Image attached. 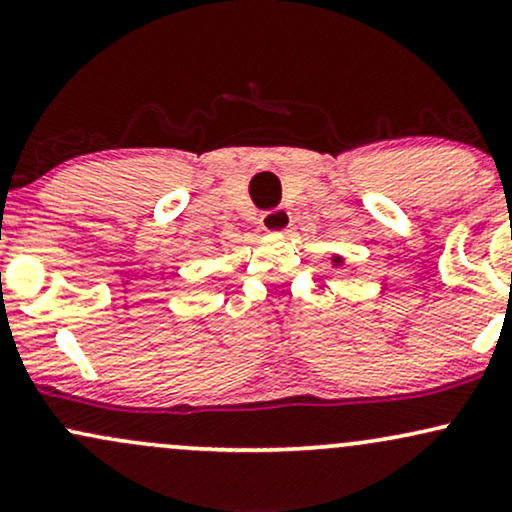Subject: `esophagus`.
<instances>
[{"label":"esophagus","mask_w":512,"mask_h":512,"mask_svg":"<svg viewBox=\"0 0 512 512\" xmlns=\"http://www.w3.org/2000/svg\"><path fill=\"white\" fill-rule=\"evenodd\" d=\"M262 228L269 233H289L291 226H293V219H291V211L284 209V207H276V209H269L262 214Z\"/></svg>","instance_id":"34e87169"}]
</instances>
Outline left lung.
I'll use <instances>...</instances> for the list:
<instances>
[{"label":"left lung","instance_id":"left-lung-1","mask_svg":"<svg viewBox=\"0 0 512 512\" xmlns=\"http://www.w3.org/2000/svg\"><path fill=\"white\" fill-rule=\"evenodd\" d=\"M334 262H339V260H334Z\"/></svg>","mask_w":512,"mask_h":512}]
</instances>
